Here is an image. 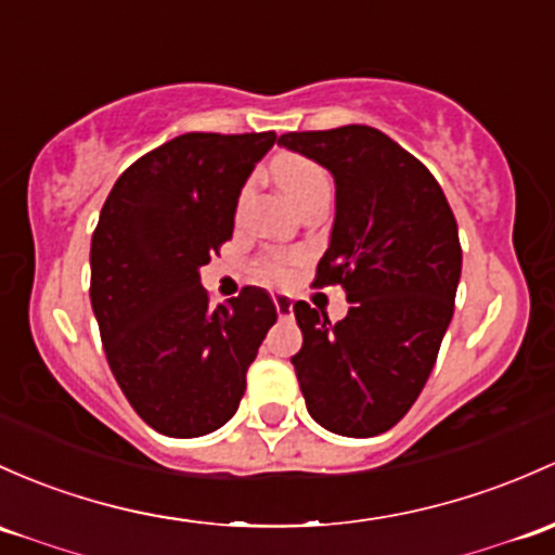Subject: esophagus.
I'll return each instance as SVG.
<instances>
[{
    "label": "esophagus",
    "mask_w": 555,
    "mask_h": 555,
    "mask_svg": "<svg viewBox=\"0 0 555 555\" xmlns=\"http://www.w3.org/2000/svg\"><path fill=\"white\" fill-rule=\"evenodd\" d=\"M273 306H276L279 319H289V317H293V297L276 293V295H273Z\"/></svg>",
    "instance_id": "1"
}]
</instances>
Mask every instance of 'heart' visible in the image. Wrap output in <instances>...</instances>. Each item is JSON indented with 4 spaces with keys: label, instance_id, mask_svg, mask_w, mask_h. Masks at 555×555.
I'll return each instance as SVG.
<instances>
[{
    "label": "heart",
    "instance_id": "1",
    "mask_svg": "<svg viewBox=\"0 0 555 555\" xmlns=\"http://www.w3.org/2000/svg\"><path fill=\"white\" fill-rule=\"evenodd\" d=\"M273 180H276L279 191L287 196L289 204L300 207L313 196L330 194V180H326L324 170L319 165H313L311 159H302L297 154H282L273 159ZM293 258H276L262 262V276H268L271 282H289L293 276Z\"/></svg>",
    "mask_w": 555,
    "mask_h": 555
}]
</instances>
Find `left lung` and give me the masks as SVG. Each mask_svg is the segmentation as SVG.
<instances>
[{
  "instance_id": "obj_1",
  "label": "left lung",
  "mask_w": 555,
  "mask_h": 555,
  "mask_svg": "<svg viewBox=\"0 0 555 555\" xmlns=\"http://www.w3.org/2000/svg\"><path fill=\"white\" fill-rule=\"evenodd\" d=\"M279 145L335 178L317 284H343L351 302L337 324L293 306L302 399L322 428L370 439L410 412L434 370L463 271L457 223L434 175L375 127L287 132Z\"/></svg>"
}]
</instances>
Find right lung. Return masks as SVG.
I'll return each mask as SVG.
<instances>
[{"mask_svg":"<svg viewBox=\"0 0 555 555\" xmlns=\"http://www.w3.org/2000/svg\"><path fill=\"white\" fill-rule=\"evenodd\" d=\"M276 132H185L111 189L90 247V300L106 359L143 423L172 439L236 415L276 306L244 287L209 306L199 268L233 233L238 194Z\"/></svg>","mask_w":555,"mask_h":555,"instance_id":"add662e5","label":"right lung"}]
</instances>
